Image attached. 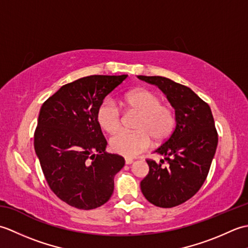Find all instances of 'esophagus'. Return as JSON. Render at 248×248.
Masks as SVG:
<instances>
[{"label": "esophagus", "mask_w": 248, "mask_h": 248, "mask_svg": "<svg viewBox=\"0 0 248 248\" xmlns=\"http://www.w3.org/2000/svg\"><path fill=\"white\" fill-rule=\"evenodd\" d=\"M134 161L132 160V159H125V164H128V165H130V164H132Z\"/></svg>", "instance_id": "34e87169"}]
</instances>
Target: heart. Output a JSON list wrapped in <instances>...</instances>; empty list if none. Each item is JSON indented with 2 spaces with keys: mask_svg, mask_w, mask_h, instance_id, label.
I'll use <instances>...</instances> for the list:
<instances>
[{
  "mask_svg": "<svg viewBox=\"0 0 248 248\" xmlns=\"http://www.w3.org/2000/svg\"><path fill=\"white\" fill-rule=\"evenodd\" d=\"M121 104L140 114L136 120V131H120L110 139L109 145L115 154L125 157H134L146 151L151 145V139L156 143L166 140L172 134L177 124L176 110L171 105L162 103V99L149 89H135L124 94ZM97 120L105 132L118 131L123 114L109 100L100 104Z\"/></svg>",
  "mask_w": 248,
  "mask_h": 248,
  "instance_id": "b5f03b06",
  "label": "heart"
}]
</instances>
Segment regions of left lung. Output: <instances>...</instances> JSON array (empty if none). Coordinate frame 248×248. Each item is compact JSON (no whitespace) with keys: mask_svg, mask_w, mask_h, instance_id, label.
I'll use <instances>...</instances> for the list:
<instances>
[{"mask_svg":"<svg viewBox=\"0 0 248 248\" xmlns=\"http://www.w3.org/2000/svg\"><path fill=\"white\" fill-rule=\"evenodd\" d=\"M166 94L176 109L172 134L155 152L165 155L156 163L147 159L149 173L140 182L141 193L152 204L172 208L192 198L207 179L218 136L209 104L191 88L164 77L139 76Z\"/></svg>","mask_w":248,"mask_h":248,"instance_id":"1","label":"left lung"}]
</instances>
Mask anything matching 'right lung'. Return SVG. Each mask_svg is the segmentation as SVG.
<instances>
[{
  "label": "right lung",
  "mask_w": 248,
  "mask_h": 248,
  "mask_svg": "<svg viewBox=\"0 0 248 248\" xmlns=\"http://www.w3.org/2000/svg\"><path fill=\"white\" fill-rule=\"evenodd\" d=\"M127 77L78 78L62 86L40 108L34 133L36 155L51 191L73 208L96 209L112 196L114 177L124 159L105 152L108 141L97 110Z\"/></svg>",
  "instance_id": "add662e5"
}]
</instances>
